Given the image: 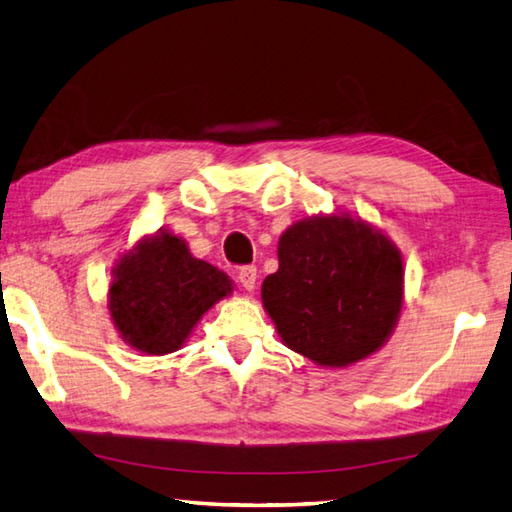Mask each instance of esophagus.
Returning a JSON list of instances; mask_svg holds the SVG:
<instances>
[{
	"label": "esophagus",
	"instance_id": "obj_1",
	"mask_svg": "<svg viewBox=\"0 0 512 512\" xmlns=\"http://www.w3.org/2000/svg\"><path fill=\"white\" fill-rule=\"evenodd\" d=\"M237 279H239V284L244 286V290H255V284H257V268L255 266H244V268H239V273H237Z\"/></svg>",
	"mask_w": 512,
	"mask_h": 512
}]
</instances>
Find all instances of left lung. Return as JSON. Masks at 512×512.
<instances>
[{
  "label": "left lung",
  "instance_id": "obj_1",
  "mask_svg": "<svg viewBox=\"0 0 512 512\" xmlns=\"http://www.w3.org/2000/svg\"><path fill=\"white\" fill-rule=\"evenodd\" d=\"M262 304L277 335L324 368H348L382 348L404 306V259L384 230L350 213L310 215L277 242Z\"/></svg>",
  "mask_w": 512,
  "mask_h": 512
}]
</instances>
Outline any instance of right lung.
<instances>
[{"mask_svg":"<svg viewBox=\"0 0 512 512\" xmlns=\"http://www.w3.org/2000/svg\"><path fill=\"white\" fill-rule=\"evenodd\" d=\"M233 293V279L193 257L184 237L157 230L119 255L108 313L124 344L144 355L182 348L210 308Z\"/></svg>","mask_w":512,"mask_h":512,"instance_id":"1","label":"right lung"}]
</instances>
